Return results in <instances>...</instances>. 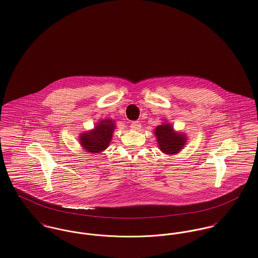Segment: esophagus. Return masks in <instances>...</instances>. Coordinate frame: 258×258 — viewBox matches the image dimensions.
Segmentation results:
<instances>
[{
    "label": "esophagus",
    "instance_id": "1",
    "mask_svg": "<svg viewBox=\"0 0 258 258\" xmlns=\"http://www.w3.org/2000/svg\"><path fill=\"white\" fill-rule=\"evenodd\" d=\"M141 127H142V124L140 121H133L131 123V128L134 131H140Z\"/></svg>",
    "mask_w": 258,
    "mask_h": 258
}]
</instances>
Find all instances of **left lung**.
Here are the masks:
<instances>
[{"label":"left lung","instance_id":"1","mask_svg":"<svg viewBox=\"0 0 258 258\" xmlns=\"http://www.w3.org/2000/svg\"><path fill=\"white\" fill-rule=\"evenodd\" d=\"M154 135L159 149L163 153L170 155L180 152L185 147L188 141L186 134L176 132L171 123L167 122V120L155 127Z\"/></svg>","mask_w":258,"mask_h":258}]
</instances>
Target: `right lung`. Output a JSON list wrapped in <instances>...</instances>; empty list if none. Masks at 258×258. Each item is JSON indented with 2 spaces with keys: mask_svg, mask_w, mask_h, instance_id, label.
Here are the masks:
<instances>
[{
  "mask_svg": "<svg viewBox=\"0 0 258 258\" xmlns=\"http://www.w3.org/2000/svg\"><path fill=\"white\" fill-rule=\"evenodd\" d=\"M115 120L104 118L99 120L93 130L80 134L79 142L85 152L100 153L107 149L113 139Z\"/></svg>",
  "mask_w": 258,
  "mask_h": 258,
  "instance_id": "obj_1",
  "label": "right lung"
}]
</instances>
